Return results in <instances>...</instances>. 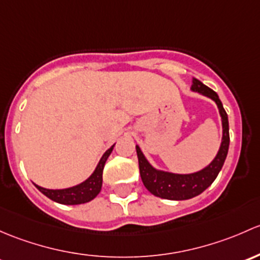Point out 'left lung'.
I'll return each instance as SVG.
<instances>
[{
    "mask_svg": "<svg viewBox=\"0 0 260 260\" xmlns=\"http://www.w3.org/2000/svg\"><path fill=\"white\" fill-rule=\"evenodd\" d=\"M192 91L203 93L208 96L211 100L216 103L219 108V112L223 122V140H221L220 149L215 159L208 165L205 169L198 171L188 175H180V174L165 173V171L155 170L149 164L148 160L143 155L139 146H136V154L139 159V169H140V176L145 188L149 190L155 197L162 198L169 200H186L202 194L205 189L209 188L214 180L218 176L219 171L223 168L224 161L226 159L229 149V122L228 115L223 108L218 93L213 91L210 87L205 86L203 82L195 79L192 81Z\"/></svg>",
    "mask_w": 260,
    "mask_h": 260,
    "instance_id": "1",
    "label": "left lung"
}]
</instances>
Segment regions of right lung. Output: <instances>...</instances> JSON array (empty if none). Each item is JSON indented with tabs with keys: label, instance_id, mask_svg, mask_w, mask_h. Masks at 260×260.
I'll list each match as a JSON object with an SVG mask.
<instances>
[{
	"label": "right lung",
	"instance_id": "1",
	"mask_svg": "<svg viewBox=\"0 0 260 260\" xmlns=\"http://www.w3.org/2000/svg\"><path fill=\"white\" fill-rule=\"evenodd\" d=\"M112 149H114V145H112L110 149L106 150L105 154L103 155L101 160L99 161L95 171L92 173V175H91L87 180H85L84 183L79 184V185L62 190L45 189L36 185V184H35V186H36L42 194L46 195L47 198H50L51 200H53V202L56 203H60V204L77 205L90 202V200L96 198V195L100 192L101 185H103V170L104 167H105V162L106 160H108L109 155L111 154Z\"/></svg>",
	"mask_w": 260,
	"mask_h": 260
}]
</instances>
